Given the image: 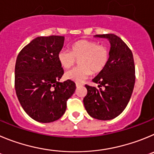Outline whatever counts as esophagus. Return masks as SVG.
<instances>
[{
	"instance_id": "obj_1",
	"label": "esophagus",
	"mask_w": 154,
	"mask_h": 154,
	"mask_svg": "<svg viewBox=\"0 0 154 154\" xmlns=\"http://www.w3.org/2000/svg\"><path fill=\"white\" fill-rule=\"evenodd\" d=\"M81 85H82L81 84H79V83H76V87H80V86H81Z\"/></svg>"
}]
</instances>
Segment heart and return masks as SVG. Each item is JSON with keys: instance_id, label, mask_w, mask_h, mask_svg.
<instances>
[{"instance_id": "heart-1", "label": "heart", "mask_w": 154, "mask_h": 154, "mask_svg": "<svg viewBox=\"0 0 154 154\" xmlns=\"http://www.w3.org/2000/svg\"><path fill=\"white\" fill-rule=\"evenodd\" d=\"M58 61L64 69L72 67L79 60V67L67 71L65 77L77 82H82L91 75L103 70L110 59V51L106 47L99 45L90 40H80L72 44L70 51L61 50L57 55Z\"/></svg>"}]
</instances>
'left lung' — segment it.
<instances>
[{"label": "left lung", "mask_w": 154, "mask_h": 154, "mask_svg": "<svg viewBox=\"0 0 154 154\" xmlns=\"http://www.w3.org/2000/svg\"><path fill=\"white\" fill-rule=\"evenodd\" d=\"M95 37L109 40L110 59L104 69L92 80L99 84V88L85 85L87 94L84 104L91 117L109 120L124 111L131 99L135 84L134 57L131 49L117 35L98 34Z\"/></svg>", "instance_id": "8db88e82"}]
</instances>
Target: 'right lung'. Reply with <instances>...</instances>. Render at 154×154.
<instances>
[{
  "label": "right lung",
  "instance_id": "add662e5",
  "mask_svg": "<svg viewBox=\"0 0 154 154\" xmlns=\"http://www.w3.org/2000/svg\"><path fill=\"white\" fill-rule=\"evenodd\" d=\"M63 43V36L36 37L17 57V97L24 111L36 121L51 123L60 118L76 90L72 80L59 82L63 70L57 55Z\"/></svg>",
  "mask_w": 154,
  "mask_h": 154
}]
</instances>
